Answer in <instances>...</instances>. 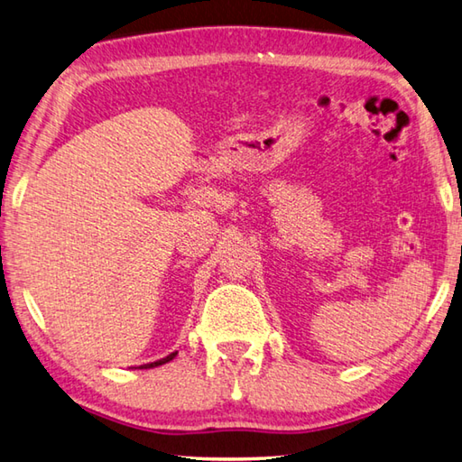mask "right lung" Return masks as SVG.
Returning <instances> with one entry per match:
<instances>
[{
	"mask_svg": "<svg viewBox=\"0 0 462 462\" xmlns=\"http://www.w3.org/2000/svg\"><path fill=\"white\" fill-rule=\"evenodd\" d=\"M179 352H172V354H169L167 358H161V360H156V362H151V364H143V366H138L141 370H144V368H156V366H162V364H167V362H171L172 358H175Z\"/></svg>",
	"mask_w": 462,
	"mask_h": 462,
	"instance_id": "1",
	"label": "right lung"
}]
</instances>
